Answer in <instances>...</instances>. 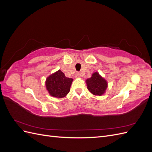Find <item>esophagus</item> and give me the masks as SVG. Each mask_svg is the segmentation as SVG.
<instances>
[{"mask_svg":"<svg viewBox=\"0 0 152 152\" xmlns=\"http://www.w3.org/2000/svg\"><path fill=\"white\" fill-rule=\"evenodd\" d=\"M82 76V73H77L76 74H75V77L76 78H80V77H81Z\"/></svg>","mask_w":152,"mask_h":152,"instance_id":"obj_1","label":"esophagus"}]
</instances>
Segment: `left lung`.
Instances as JSON below:
<instances>
[{
  "mask_svg": "<svg viewBox=\"0 0 152 152\" xmlns=\"http://www.w3.org/2000/svg\"><path fill=\"white\" fill-rule=\"evenodd\" d=\"M86 83L87 89L94 95H102L107 87V82L98 72L94 73L91 78L87 79Z\"/></svg>",
  "mask_w": 152,
  "mask_h": 152,
  "instance_id": "8db88e82",
  "label": "left lung"
}]
</instances>
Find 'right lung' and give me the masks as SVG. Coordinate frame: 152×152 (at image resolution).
Wrapping results in <instances>:
<instances>
[{
  "label": "right lung",
  "instance_id": "right-lung-1",
  "mask_svg": "<svg viewBox=\"0 0 152 152\" xmlns=\"http://www.w3.org/2000/svg\"><path fill=\"white\" fill-rule=\"evenodd\" d=\"M73 79L66 77L59 70L48 77L45 82L49 94L56 98H63L69 93Z\"/></svg>",
  "mask_w": 152,
  "mask_h": 152
}]
</instances>
